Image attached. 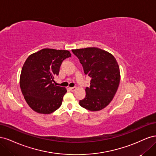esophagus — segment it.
I'll return each mask as SVG.
<instances>
[{
	"instance_id": "obj_1",
	"label": "esophagus",
	"mask_w": 156,
	"mask_h": 156,
	"mask_svg": "<svg viewBox=\"0 0 156 156\" xmlns=\"http://www.w3.org/2000/svg\"><path fill=\"white\" fill-rule=\"evenodd\" d=\"M69 88V90L71 91H72V92H73V91H75V90H76V87H70V88Z\"/></svg>"
}]
</instances>
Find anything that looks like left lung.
I'll return each instance as SVG.
<instances>
[{"instance_id": "left-lung-1", "label": "left lung", "mask_w": 156, "mask_h": 156, "mask_svg": "<svg viewBox=\"0 0 156 156\" xmlns=\"http://www.w3.org/2000/svg\"><path fill=\"white\" fill-rule=\"evenodd\" d=\"M84 72L91 78L85 89L86 96L79 105L90 111H98L112 100L120 81V68L116 58L108 52L98 48L73 49Z\"/></svg>"}]
</instances>
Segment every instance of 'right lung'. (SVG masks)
<instances>
[{"label": "right lung", "mask_w": 156, "mask_h": 156, "mask_svg": "<svg viewBox=\"0 0 156 156\" xmlns=\"http://www.w3.org/2000/svg\"><path fill=\"white\" fill-rule=\"evenodd\" d=\"M67 50L43 49L30 55L20 75V87L27 104L33 111L48 115L61 106L67 90L53 83L62 61L71 56Z\"/></svg>", "instance_id": "add662e5"}]
</instances>
